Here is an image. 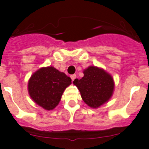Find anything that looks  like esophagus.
Instances as JSON below:
<instances>
[{
  "mask_svg": "<svg viewBox=\"0 0 149 149\" xmlns=\"http://www.w3.org/2000/svg\"><path fill=\"white\" fill-rule=\"evenodd\" d=\"M70 78H71L72 81H74V79H76V74H73V75H71V76H70Z\"/></svg>",
  "mask_w": 149,
  "mask_h": 149,
  "instance_id": "esophagus-1",
  "label": "esophagus"
}]
</instances>
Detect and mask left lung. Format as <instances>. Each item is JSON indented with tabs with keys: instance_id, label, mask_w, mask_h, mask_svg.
Returning a JSON list of instances; mask_svg holds the SVG:
<instances>
[{
	"instance_id": "obj_1",
	"label": "left lung",
	"mask_w": 149,
	"mask_h": 149,
	"mask_svg": "<svg viewBox=\"0 0 149 149\" xmlns=\"http://www.w3.org/2000/svg\"><path fill=\"white\" fill-rule=\"evenodd\" d=\"M84 74L81 79H75L73 84L79 88L84 102L91 107H99L112 97L113 79L102 69L95 66L84 70Z\"/></svg>"
}]
</instances>
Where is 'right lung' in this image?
Listing matches in <instances>:
<instances>
[{
    "mask_svg": "<svg viewBox=\"0 0 149 149\" xmlns=\"http://www.w3.org/2000/svg\"><path fill=\"white\" fill-rule=\"evenodd\" d=\"M70 84L69 76L49 66L42 68L31 76L28 90L31 98L37 104L51 110L58 104L64 90Z\"/></svg>",
    "mask_w": 149,
    "mask_h": 149,
    "instance_id": "1",
    "label": "right lung"
}]
</instances>
